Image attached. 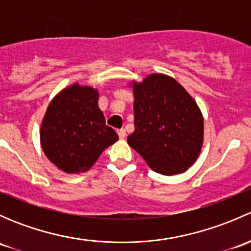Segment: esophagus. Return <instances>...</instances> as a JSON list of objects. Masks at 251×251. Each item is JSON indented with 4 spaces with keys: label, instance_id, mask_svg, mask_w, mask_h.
Masks as SVG:
<instances>
[{
    "label": "esophagus",
    "instance_id": "34e87169",
    "mask_svg": "<svg viewBox=\"0 0 251 251\" xmlns=\"http://www.w3.org/2000/svg\"><path fill=\"white\" fill-rule=\"evenodd\" d=\"M118 135H119V137L121 138V140H124V138L126 137L125 128H120V130H118Z\"/></svg>",
    "mask_w": 251,
    "mask_h": 251
}]
</instances>
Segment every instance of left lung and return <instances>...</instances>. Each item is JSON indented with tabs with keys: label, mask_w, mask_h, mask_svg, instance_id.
<instances>
[{
	"label": "left lung",
	"mask_w": 251,
	"mask_h": 251,
	"mask_svg": "<svg viewBox=\"0 0 251 251\" xmlns=\"http://www.w3.org/2000/svg\"><path fill=\"white\" fill-rule=\"evenodd\" d=\"M135 131L127 143L161 175L184 173L198 158L203 144L201 109L176 80L151 74L133 82Z\"/></svg>",
	"instance_id": "left-lung-1"
}]
</instances>
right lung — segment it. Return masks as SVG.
Segmentation results:
<instances>
[{
    "label": "right lung",
    "mask_w": 251,
    "mask_h": 251,
    "mask_svg": "<svg viewBox=\"0 0 251 251\" xmlns=\"http://www.w3.org/2000/svg\"><path fill=\"white\" fill-rule=\"evenodd\" d=\"M40 136L47 158L68 174L87 171L102 151L119 140L115 131L105 125L97 91L78 83L53 98Z\"/></svg>",
    "instance_id": "add662e5"
}]
</instances>
